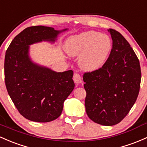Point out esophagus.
Returning a JSON list of instances; mask_svg holds the SVG:
<instances>
[{"instance_id":"1","label":"esophagus","mask_w":147,"mask_h":147,"mask_svg":"<svg viewBox=\"0 0 147 147\" xmlns=\"http://www.w3.org/2000/svg\"><path fill=\"white\" fill-rule=\"evenodd\" d=\"M73 80L75 82V83L76 84H80V83L82 82V78L78 73H75L73 76Z\"/></svg>"}]
</instances>
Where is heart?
<instances>
[{"label": "heart", "mask_w": 147, "mask_h": 147, "mask_svg": "<svg viewBox=\"0 0 147 147\" xmlns=\"http://www.w3.org/2000/svg\"><path fill=\"white\" fill-rule=\"evenodd\" d=\"M111 49L108 35L94 31L82 32L69 37L65 50L72 56H78L80 67L87 72L100 69L106 62Z\"/></svg>", "instance_id": "b5f03b06"}]
</instances>
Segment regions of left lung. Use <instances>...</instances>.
Here are the masks:
<instances>
[{"mask_svg": "<svg viewBox=\"0 0 147 147\" xmlns=\"http://www.w3.org/2000/svg\"><path fill=\"white\" fill-rule=\"evenodd\" d=\"M113 47L102 67L85 72L86 112L96 123L112 126L120 123L135 104L140 88L139 59L123 35L108 29Z\"/></svg>", "mask_w": 147, "mask_h": 147, "instance_id": "obj_1", "label": "left lung"}]
</instances>
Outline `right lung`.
Listing matches in <instances>:
<instances>
[{
  "label": "right lung",
  "mask_w": 147,
  "mask_h": 147,
  "mask_svg": "<svg viewBox=\"0 0 147 147\" xmlns=\"http://www.w3.org/2000/svg\"><path fill=\"white\" fill-rule=\"evenodd\" d=\"M67 30L27 27L14 38L6 51V88L20 113L29 120L47 123L58 118L75 87L73 71L55 72L34 63L29 56V46L41 41L54 43L60 33Z\"/></svg>",
  "instance_id": "obj_1"
}]
</instances>
